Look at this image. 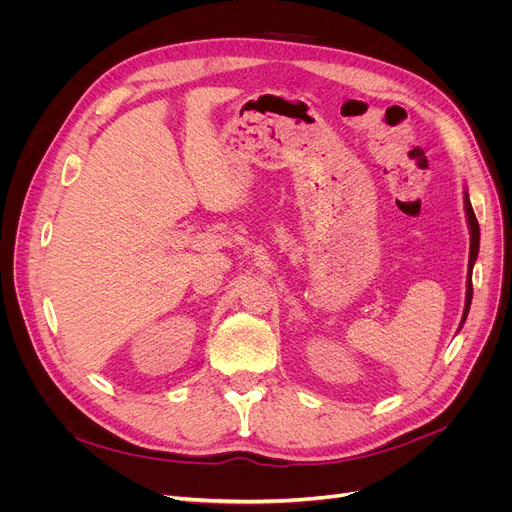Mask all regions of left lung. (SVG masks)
I'll return each instance as SVG.
<instances>
[{"label":"left lung","mask_w":512,"mask_h":512,"mask_svg":"<svg viewBox=\"0 0 512 512\" xmlns=\"http://www.w3.org/2000/svg\"><path fill=\"white\" fill-rule=\"evenodd\" d=\"M465 211H467L469 230H471V251H469V272H467V299H465V311H463L461 326L465 324L469 307H471V299H473V282H471V276H473V263H475L477 253H479V224H477V218H475V213H473V207H471V201H469V195H467V193H465ZM461 326H459V330H461Z\"/></svg>","instance_id":"obj_1"}]
</instances>
